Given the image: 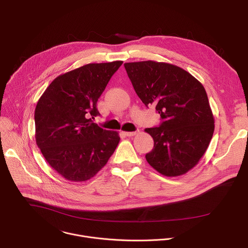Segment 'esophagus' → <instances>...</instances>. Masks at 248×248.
Returning <instances> with one entry per match:
<instances>
[{
  "label": "esophagus",
  "mask_w": 248,
  "mask_h": 248,
  "mask_svg": "<svg viewBox=\"0 0 248 248\" xmlns=\"http://www.w3.org/2000/svg\"><path fill=\"white\" fill-rule=\"evenodd\" d=\"M137 133V131H126V132H124V134L125 135V136H133V135H135Z\"/></svg>",
  "instance_id": "1"
}]
</instances>
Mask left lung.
Here are the masks:
<instances>
[{
  "instance_id": "1",
  "label": "left lung",
  "mask_w": 248,
  "mask_h": 248,
  "mask_svg": "<svg viewBox=\"0 0 248 248\" xmlns=\"http://www.w3.org/2000/svg\"><path fill=\"white\" fill-rule=\"evenodd\" d=\"M124 67L140 100L146 107L154 105L162 120L145 129L154 140L147 162L167 176L186 173L206 152L215 128L205 88L170 63L144 61Z\"/></svg>"
}]
</instances>
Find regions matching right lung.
Segmentation results:
<instances>
[{
  "label": "right lung",
  "mask_w": 248,
  "mask_h": 248,
  "mask_svg": "<svg viewBox=\"0 0 248 248\" xmlns=\"http://www.w3.org/2000/svg\"><path fill=\"white\" fill-rule=\"evenodd\" d=\"M122 61L88 63L59 76L35 109V139L49 165L70 182L90 180L115 152L120 136L94 124L96 104Z\"/></svg>",
  "instance_id": "obj_1"
}]
</instances>
